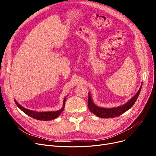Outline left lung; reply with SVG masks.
<instances>
[{
	"instance_id": "left-lung-1",
	"label": "left lung",
	"mask_w": 156,
	"mask_h": 156,
	"mask_svg": "<svg viewBox=\"0 0 156 156\" xmlns=\"http://www.w3.org/2000/svg\"><path fill=\"white\" fill-rule=\"evenodd\" d=\"M142 86L140 87L138 92L134 95V97L131 99L129 101H128L125 105H122L120 107L115 108H111V109H107V108H99L98 106L95 105L94 102H92V98L90 97V94L88 93V106L90 111H91L93 114L98 117L101 118H115L119 116L125 112L129 109L132 107L133 104L135 103L137 98L139 95V94L140 92Z\"/></svg>"
}]
</instances>
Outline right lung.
Listing matches in <instances>:
<instances>
[{"label": "right lung", "mask_w": 156, "mask_h": 156, "mask_svg": "<svg viewBox=\"0 0 156 156\" xmlns=\"http://www.w3.org/2000/svg\"><path fill=\"white\" fill-rule=\"evenodd\" d=\"M15 101L16 104L17 105L18 107L22 111H23L24 113L27 114V115H28L29 116L36 119L37 120H43V121H49V120H52L54 119H55L56 118L58 117L60 114H61V112H62V111L64 109V105H65V102H66V97L64 98V102H63V106L62 108L59 111H51V112H36V111H34L31 110H29L27 109L26 108H23V106H21L20 104H19L18 103L17 101Z\"/></svg>", "instance_id": "add662e5"}]
</instances>
